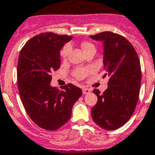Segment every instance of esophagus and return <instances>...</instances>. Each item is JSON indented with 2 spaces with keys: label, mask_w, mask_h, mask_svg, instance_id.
<instances>
[{
  "label": "esophagus",
  "mask_w": 155,
  "mask_h": 155,
  "mask_svg": "<svg viewBox=\"0 0 155 155\" xmlns=\"http://www.w3.org/2000/svg\"><path fill=\"white\" fill-rule=\"evenodd\" d=\"M82 91H83V94H89V93L91 92V91H90L89 89H87V88H85V87H84L83 89H82Z\"/></svg>",
  "instance_id": "1"
}]
</instances>
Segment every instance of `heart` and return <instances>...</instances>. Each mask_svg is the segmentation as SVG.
<instances>
[{
  "instance_id": "obj_1",
  "label": "heart",
  "mask_w": 155,
  "mask_h": 155,
  "mask_svg": "<svg viewBox=\"0 0 155 155\" xmlns=\"http://www.w3.org/2000/svg\"><path fill=\"white\" fill-rule=\"evenodd\" d=\"M81 47L82 50L84 52L85 54H88L91 51H96V47L92 42H88V41H84L81 43ZM71 46L69 45H66L63 47L62 50L61 51V56L62 57L63 59H66L68 58L69 52H70ZM91 70L89 68H77L74 70L73 76L75 78L78 80H82L90 73Z\"/></svg>"
}]
</instances>
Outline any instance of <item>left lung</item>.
<instances>
[{
  "label": "left lung",
  "mask_w": 155,
  "mask_h": 155,
  "mask_svg": "<svg viewBox=\"0 0 155 155\" xmlns=\"http://www.w3.org/2000/svg\"><path fill=\"white\" fill-rule=\"evenodd\" d=\"M104 42V64L108 76V88L97 89V103L91 110L94 123L106 130H115L126 124L133 114L139 97L141 64L131 42L121 35L103 32L91 36Z\"/></svg>",
  "instance_id": "left-lung-1"
}]
</instances>
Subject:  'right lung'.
I'll list each match as a JSON object with an SVG mask.
<instances>
[{"label":"right lung","instance_id":"obj_1","mask_svg":"<svg viewBox=\"0 0 155 155\" xmlns=\"http://www.w3.org/2000/svg\"><path fill=\"white\" fill-rule=\"evenodd\" d=\"M72 36L42 32L32 37L20 51L17 85L26 113L38 126L55 131L70 119L81 89L72 84L61 91L50 85L51 73L61 64L60 50Z\"/></svg>","mask_w":155,"mask_h":155}]
</instances>
